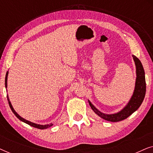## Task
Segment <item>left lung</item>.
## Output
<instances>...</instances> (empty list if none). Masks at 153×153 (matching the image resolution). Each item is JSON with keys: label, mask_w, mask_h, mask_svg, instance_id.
<instances>
[{"label": "left lung", "mask_w": 153, "mask_h": 153, "mask_svg": "<svg viewBox=\"0 0 153 153\" xmlns=\"http://www.w3.org/2000/svg\"><path fill=\"white\" fill-rule=\"evenodd\" d=\"M132 57L135 62L136 68H137V79H136L134 91L132 97L129 100L127 105L117 114H104L98 111L91 104V102L88 101L92 109L95 111V114H97L98 116L104 120L111 121V122H118V121L125 120V119L128 118L131 114H132L134 112L136 111L143 101L146 91L145 72H144L143 65H142L139 58L134 55Z\"/></svg>", "instance_id": "8db88e82"}]
</instances>
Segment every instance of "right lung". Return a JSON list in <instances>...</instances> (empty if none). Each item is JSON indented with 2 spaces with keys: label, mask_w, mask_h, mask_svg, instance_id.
<instances>
[{
  "label": "right lung",
  "mask_w": 153,
  "mask_h": 153,
  "mask_svg": "<svg viewBox=\"0 0 153 153\" xmlns=\"http://www.w3.org/2000/svg\"><path fill=\"white\" fill-rule=\"evenodd\" d=\"M7 75H8V72H7V73H6V76H5V88H7ZM7 101H8V103H9V105H10V108H11V110L12 111V112L14 113V114L15 115V116L17 117V118L19 119L20 120H22V122H24L25 123H26V124H28L29 125H30V126H32L33 127H35V128H37V129H47L48 128V127H51L53 125V124H50V125H37V124H35V123H31L30 122V121L28 120H25L24 118H23L21 117L20 116H19V114L16 113L15 111H14V109L13 108V107H12V104H11V102H10V100H9V97H8V95H7Z\"/></svg>",
  "instance_id": "obj_1"
}]
</instances>
